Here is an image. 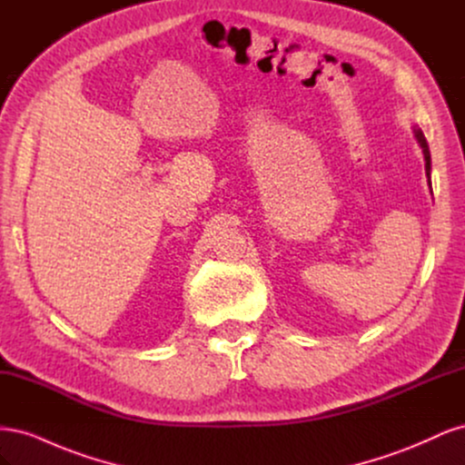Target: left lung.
<instances>
[{
    "instance_id": "8db88e82",
    "label": "left lung",
    "mask_w": 465,
    "mask_h": 465,
    "mask_svg": "<svg viewBox=\"0 0 465 465\" xmlns=\"http://www.w3.org/2000/svg\"><path fill=\"white\" fill-rule=\"evenodd\" d=\"M415 137L417 142L420 145V149H423V154H425V171H427V176L430 174V153H429V145H427V139L423 135V132L420 130H415Z\"/></svg>"
}]
</instances>
